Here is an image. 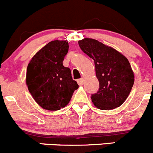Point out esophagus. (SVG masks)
<instances>
[{
	"instance_id": "obj_1",
	"label": "esophagus",
	"mask_w": 153,
	"mask_h": 153,
	"mask_svg": "<svg viewBox=\"0 0 153 153\" xmlns=\"http://www.w3.org/2000/svg\"><path fill=\"white\" fill-rule=\"evenodd\" d=\"M77 83L79 84V85H82L83 84H84V79L81 78L77 80Z\"/></svg>"
}]
</instances>
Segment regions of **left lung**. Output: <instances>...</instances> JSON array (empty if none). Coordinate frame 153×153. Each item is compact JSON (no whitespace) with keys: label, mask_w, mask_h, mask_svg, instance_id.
Returning <instances> with one entry per match:
<instances>
[{"label":"left lung","mask_w":153,"mask_h":153,"mask_svg":"<svg viewBox=\"0 0 153 153\" xmlns=\"http://www.w3.org/2000/svg\"><path fill=\"white\" fill-rule=\"evenodd\" d=\"M78 43L82 51L94 61L100 88L91 97L94 105L101 110L120 106L128 97L134 81L127 58L96 39L85 38Z\"/></svg>","instance_id":"left-lung-1"}]
</instances>
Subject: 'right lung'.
Returning a JSON list of instances; mask_svg holds the SVG:
<instances>
[{
    "instance_id": "obj_1",
    "label": "right lung",
    "mask_w": 153,
    "mask_h": 153,
    "mask_svg": "<svg viewBox=\"0 0 153 153\" xmlns=\"http://www.w3.org/2000/svg\"><path fill=\"white\" fill-rule=\"evenodd\" d=\"M67 41L54 40L39 50L29 62L26 84L32 97L45 110L65 107L79 88L70 68L63 65L68 52Z\"/></svg>"
}]
</instances>
